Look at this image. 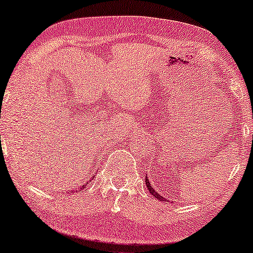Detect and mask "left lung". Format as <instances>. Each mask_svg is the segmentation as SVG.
I'll return each mask as SVG.
<instances>
[{
  "mask_svg": "<svg viewBox=\"0 0 253 253\" xmlns=\"http://www.w3.org/2000/svg\"><path fill=\"white\" fill-rule=\"evenodd\" d=\"M145 183H146L147 190L150 191V194H151V195H152V196H155L157 200H159V201H167V202H169V201H168V199H165V197L162 196L161 194H158V193H157L155 188H153L152 185H151V182L149 181V178H147V177H146V178H145Z\"/></svg>",
  "mask_w": 253,
  "mask_h": 253,
  "instance_id": "left-lung-1",
  "label": "left lung"
}]
</instances>
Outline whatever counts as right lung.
Listing matches in <instances>:
<instances>
[{
    "mask_svg": "<svg viewBox=\"0 0 253 253\" xmlns=\"http://www.w3.org/2000/svg\"><path fill=\"white\" fill-rule=\"evenodd\" d=\"M86 184H88V182H86ZM86 184H83V185H82V187H81V188H80V189H78V191H82V190L84 189V188H85V187H86Z\"/></svg>",
    "mask_w": 253,
    "mask_h": 253,
    "instance_id": "1",
    "label": "right lung"
}]
</instances>
